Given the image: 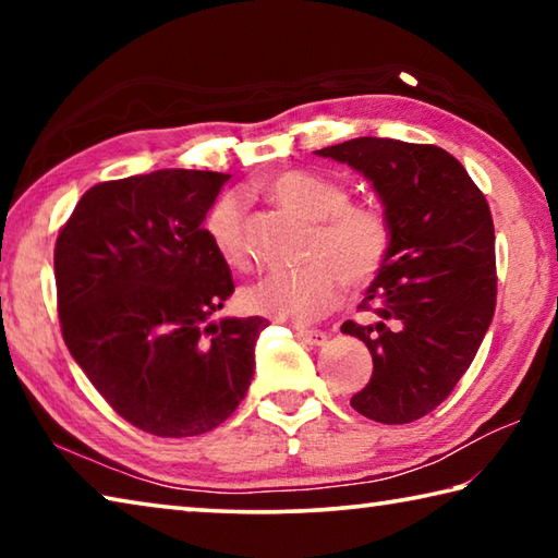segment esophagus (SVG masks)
<instances>
[{"label": "esophagus", "mask_w": 558, "mask_h": 558, "mask_svg": "<svg viewBox=\"0 0 558 558\" xmlns=\"http://www.w3.org/2000/svg\"><path fill=\"white\" fill-rule=\"evenodd\" d=\"M295 335L302 339V342H307V344H313V347H323L327 342V332H323V329L298 327Z\"/></svg>", "instance_id": "34e87169"}]
</instances>
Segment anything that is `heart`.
I'll return each instance as SVG.
<instances>
[{
  "label": "heart",
  "instance_id": "1",
  "mask_svg": "<svg viewBox=\"0 0 558 558\" xmlns=\"http://www.w3.org/2000/svg\"><path fill=\"white\" fill-rule=\"evenodd\" d=\"M263 186L286 209L315 221V233L307 243V266L272 270L253 282L241 292L245 310L263 317L310 323L337 305L342 282L362 288L379 276L393 241V226L381 204L349 202L342 182L313 169H286ZM204 233L229 266H248L241 194L226 192L209 206Z\"/></svg>",
  "mask_w": 558,
  "mask_h": 558
}]
</instances>
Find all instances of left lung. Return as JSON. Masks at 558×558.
Returning <instances> with one entry per match:
<instances>
[{
	"mask_svg": "<svg viewBox=\"0 0 558 558\" xmlns=\"http://www.w3.org/2000/svg\"><path fill=\"white\" fill-rule=\"evenodd\" d=\"M362 172L389 214L393 241L344 335L369 347L374 372L352 396L366 418L401 426L448 399L475 359L495 315V226L485 194L436 145L356 137L317 149Z\"/></svg>",
	"mask_w": 558,
	"mask_h": 558,
	"instance_id": "left-lung-1",
	"label": "left lung"
}]
</instances>
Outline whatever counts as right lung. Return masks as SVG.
Segmentation results:
<instances>
[{
	"label": "right lung",
	"mask_w": 558,
	"mask_h": 558,
	"mask_svg": "<svg viewBox=\"0 0 558 558\" xmlns=\"http://www.w3.org/2000/svg\"><path fill=\"white\" fill-rule=\"evenodd\" d=\"M229 179L157 169L100 182L56 239L63 342L112 411L149 436L214 430L253 379L266 319L211 323L233 278L204 219Z\"/></svg>",
	"instance_id": "1"
}]
</instances>
